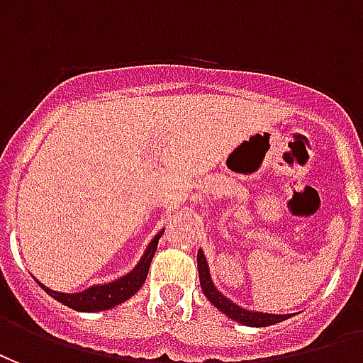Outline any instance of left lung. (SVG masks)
Returning <instances> with one entry per match:
<instances>
[{
	"mask_svg": "<svg viewBox=\"0 0 363 363\" xmlns=\"http://www.w3.org/2000/svg\"><path fill=\"white\" fill-rule=\"evenodd\" d=\"M197 267H199V280L201 288H203V294L207 296L208 301L213 303L214 308L222 311L224 315H228L230 319L242 323V325H247V327H269V325H274V323H280L288 319V315H272V313H263V311H251V309H243L240 306H236L234 301L228 300L222 292L216 290V286L213 284V279H211V271H208L207 257L203 251H197Z\"/></svg>",
	"mask_w": 363,
	"mask_h": 363,
	"instance_id": "left-lung-1",
	"label": "left lung"
}]
</instances>
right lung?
I'll return each instance as SVG.
<instances>
[{"instance_id": "add662e5", "label": "right lung", "mask_w": 363, "mask_h": 363, "mask_svg": "<svg viewBox=\"0 0 363 363\" xmlns=\"http://www.w3.org/2000/svg\"><path fill=\"white\" fill-rule=\"evenodd\" d=\"M164 234V230H160L152 242L149 243V247L145 250L143 257L139 259V263L135 265L133 271H129L127 274L120 277L113 282H106V284H96V286H91L83 290V292L77 294H65V292H55V290H50L42 282H38L44 290H46L52 298H55L57 301H62L63 306H67L71 309H77V311H104V309H112L116 306H120L121 301L129 300L133 294L139 292V288L145 284L147 280V274H149L150 261L155 257L156 245H158V240Z\"/></svg>"}]
</instances>
